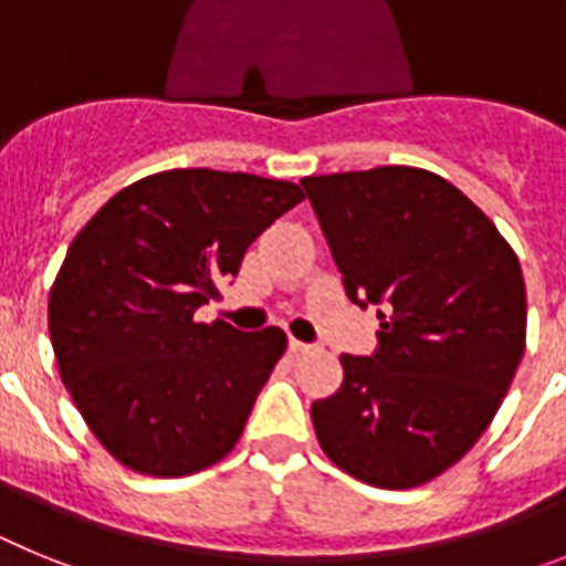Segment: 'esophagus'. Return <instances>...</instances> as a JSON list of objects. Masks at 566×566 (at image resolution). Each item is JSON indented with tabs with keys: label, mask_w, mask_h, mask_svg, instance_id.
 I'll list each match as a JSON object with an SVG mask.
<instances>
[{
	"label": "esophagus",
	"mask_w": 566,
	"mask_h": 566,
	"mask_svg": "<svg viewBox=\"0 0 566 566\" xmlns=\"http://www.w3.org/2000/svg\"><path fill=\"white\" fill-rule=\"evenodd\" d=\"M289 348H292L294 354H308L314 348V345L312 343H300V339L292 337V339H289Z\"/></svg>",
	"instance_id": "obj_1"
}]
</instances>
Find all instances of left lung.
<instances>
[{
  "instance_id": "8db88e82",
  "label": "left lung",
  "mask_w": 566,
  "mask_h": 566,
  "mask_svg": "<svg viewBox=\"0 0 566 566\" xmlns=\"http://www.w3.org/2000/svg\"><path fill=\"white\" fill-rule=\"evenodd\" d=\"M359 308L371 357L343 354L339 391L312 405L319 448L374 488L431 482L473 448L524 354L518 258L453 184L417 167L303 178Z\"/></svg>"
}]
</instances>
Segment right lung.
Masks as SVG:
<instances>
[{"label":"right lung","mask_w":566,"mask_h":566,"mask_svg":"<svg viewBox=\"0 0 566 566\" xmlns=\"http://www.w3.org/2000/svg\"><path fill=\"white\" fill-rule=\"evenodd\" d=\"M303 198L260 175L169 169L113 195L70 243L50 289V343L118 462L189 476L232 451L286 334L195 323V308L221 297L218 280Z\"/></svg>","instance_id":"add662e5"}]
</instances>
